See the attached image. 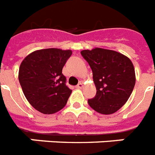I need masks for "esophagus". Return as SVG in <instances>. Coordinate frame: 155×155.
I'll return each instance as SVG.
<instances>
[{
	"label": "esophagus",
	"mask_w": 155,
	"mask_h": 155,
	"mask_svg": "<svg viewBox=\"0 0 155 155\" xmlns=\"http://www.w3.org/2000/svg\"><path fill=\"white\" fill-rule=\"evenodd\" d=\"M83 83L82 82H79L78 84V85H77V88L78 89H81V88L83 87Z\"/></svg>",
	"instance_id": "esophagus-1"
}]
</instances>
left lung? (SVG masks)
I'll use <instances>...</instances> for the list:
<instances>
[{
  "label": "left lung",
  "mask_w": 155,
  "mask_h": 155,
  "mask_svg": "<svg viewBox=\"0 0 155 155\" xmlns=\"http://www.w3.org/2000/svg\"><path fill=\"white\" fill-rule=\"evenodd\" d=\"M89 63L97 93L88 103L95 111L111 114L123 106L135 85V71L127 56L110 49L95 48L82 50Z\"/></svg>",
  "instance_id": "obj_1"
}]
</instances>
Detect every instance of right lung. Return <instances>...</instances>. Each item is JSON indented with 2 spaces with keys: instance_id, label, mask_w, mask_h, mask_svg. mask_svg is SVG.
Instances as JSON below:
<instances>
[{
  "instance_id": "1",
  "label": "right lung",
  "mask_w": 155,
  "mask_h": 155,
  "mask_svg": "<svg viewBox=\"0 0 155 155\" xmlns=\"http://www.w3.org/2000/svg\"><path fill=\"white\" fill-rule=\"evenodd\" d=\"M71 54L70 49H39L22 61L19 82L28 102L39 112L52 114L67 103L72 90L65 85L62 69Z\"/></svg>"
}]
</instances>
